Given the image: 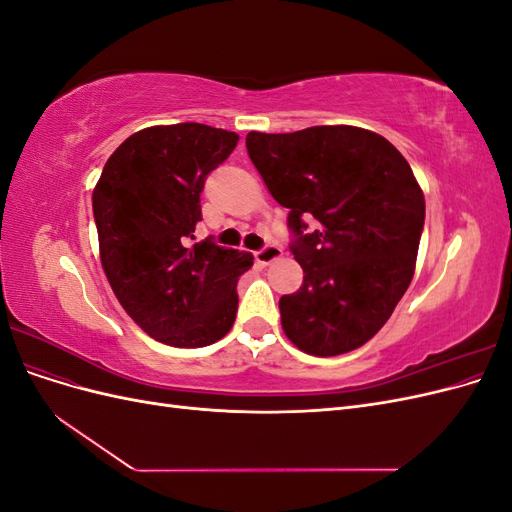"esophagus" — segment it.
Here are the masks:
<instances>
[{
    "instance_id": "esophagus-1",
    "label": "esophagus",
    "mask_w": 512,
    "mask_h": 512,
    "mask_svg": "<svg viewBox=\"0 0 512 512\" xmlns=\"http://www.w3.org/2000/svg\"><path fill=\"white\" fill-rule=\"evenodd\" d=\"M254 258H256L258 265L267 267V265H271L273 260L282 258V247H277V245H265V247H262V250L254 252Z\"/></svg>"
}]
</instances>
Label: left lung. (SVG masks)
I'll list each match as a JSON object with an SVG mask.
<instances>
[{
	"label": "left lung",
	"mask_w": 512,
	"mask_h": 512,
	"mask_svg": "<svg viewBox=\"0 0 512 512\" xmlns=\"http://www.w3.org/2000/svg\"><path fill=\"white\" fill-rule=\"evenodd\" d=\"M245 147L290 209V250L303 267V286L280 299L286 337L314 356L363 346L414 275L425 196L410 164L384 136L354 126L250 132Z\"/></svg>",
	"instance_id": "8db88e82"
}]
</instances>
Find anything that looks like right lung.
<instances>
[{
	"mask_svg": "<svg viewBox=\"0 0 512 512\" xmlns=\"http://www.w3.org/2000/svg\"><path fill=\"white\" fill-rule=\"evenodd\" d=\"M239 136L205 123L153 126L106 160L94 190L100 258L115 297L149 337L175 348L215 344L237 316L250 252L190 245L200 192Z\"/></svg>",
	"mask_w": 512,
	"mask_h": 512,
	"instance_id": "1",
	"label": "right lung"
}]
</instances>
